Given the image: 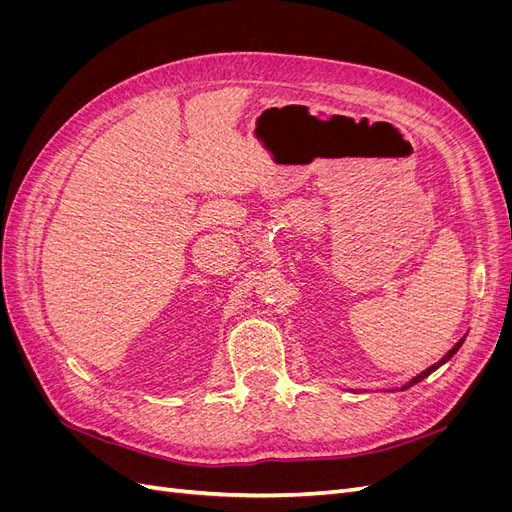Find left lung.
I'll return each instance as SVG.
<instances>
[{
	"label": "left lung",
	"mask_w": 512,
	"mask_h": 512,
	"mask_svg": "<svg viewBox=\"0 0 512 512\" xmlns=\"http://www.w3.org/2000/svg\"><path fill=\"white\" fill-rule=\"evenodd\" d=\"M463 342H466V335H463V337H461V339H459V342H457V344H455V346H453V348H451V350H448V352H446V354H444V356H442V359H440V361H438V363H433V365H431V367H427V369H425V371H421V374H418V376H416V378H412V380H410V382H406V384H404V386H401V389H399V391H406V389H410V386H414V384H416V382H421V380H425V378H427V376H429V374H431V371H436V369H438V367H440V365H444V363H446V361H451V359H453V354H455V352H457V350H459V348H461V344H463Z\"/></svg>",
	"instance_id": "8db88e82"
}]
</instances>
